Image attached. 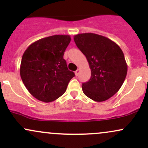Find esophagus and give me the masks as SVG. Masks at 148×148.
Wrapping results in <instances>:
<instances>
[{"mask_svg": "<svg viewBox=\"0 0 148 148\" xmlns=\"http://www.w3.org/2000/svg\"><path fill=\"white\" fill-rule=\"evenodd\" d=\"M79 73H80V69H78L77 70H76V72H75V75H76V76H79Z\"/></svg>", "mask_w": 148, "mask_h": 148, "instance_id": "obj_1", "label": "esophagus"}]
</instances>
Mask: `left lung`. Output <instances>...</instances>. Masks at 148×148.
<instances>
[{
	"instance_id": "obj_1",
	"label": "left lung",
	"mask_w": 148,
	"mask_h": 148,
	"mask_svg": "<svg viewBox=\"0 0 148 148\" xmlns=\"http://www.w3.org/2000/svg\"><path fill=\"white\" fill-rule=\"evenodd\" d=\"M74 40L91 69L90 79L82 85L83 92L95 101L108 99L126 78L127 64L123 51L115 42L97 34H77Z\"/></svg>"
}]
</instances>
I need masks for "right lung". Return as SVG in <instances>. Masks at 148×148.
Returning a JSON list of instances; mask_svg holds the SVG:
<instances>
[{
	"mask_svg": "<svg viewBox=\"0 0 148 148\" xmlns=\"http://www.w3.org/2000/svg\"><path fill=\"white\" fill-rule=\"evenodd\" d=\"M70 41L68 35H52L32 43L23 53L20 75L28 91L37 99L51 102L67 90L74 76L63 58Z\"/></svg>",
	"mask_w": 148,
	"mask_h": 148,
	"instance_id": "1",
	"label": "right lung"
}]
</instances>
